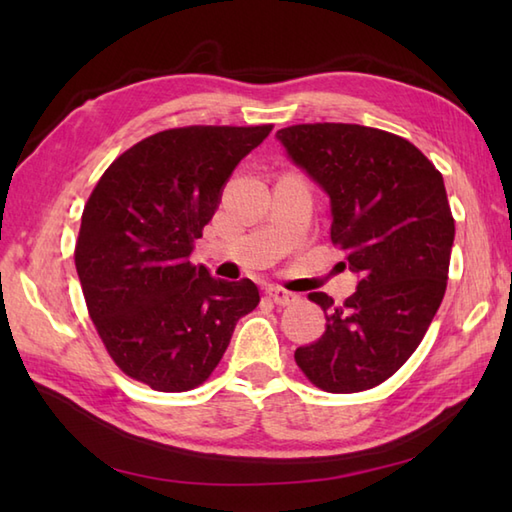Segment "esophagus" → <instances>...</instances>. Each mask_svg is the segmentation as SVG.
<instances>
[{
	"label": "esophagus",
	"mask_w": 512,
	"mask_h": 512,
	"mask_svg": "<svg viewBox=\"0 0 512 512\" xmlns=\"http://www.w3.org/2000/svg\"><path fill=\"white\" fill-rule=\"evenodd\" d=\"M266 297L270 301H275L277 306H292V303L299 301L297 295H292V292L284 290L281 286H266Z\"/></svg>",
	"instance_id": "1"
}]
</instances>
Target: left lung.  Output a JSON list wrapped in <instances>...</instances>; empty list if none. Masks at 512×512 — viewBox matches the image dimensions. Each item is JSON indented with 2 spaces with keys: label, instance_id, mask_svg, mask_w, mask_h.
Segmentation results:
<instances>
[{
  "label": "left lung",
  "instance_id": "obj_1",
  "mask_svg": "<svg viewBox=\"0 0 512 512\" xmlns=\"http://www.w3.org/2000/svg\"><path fill=\"white\" fill-rule=\"evenodd\" d=\"M277 138L330 195V239L361 275L341 306L310 292L328 323L295 361L330 394L372 389L416 352L447 290L455 220L442 173L407 138L374 127L306 123Z\"/></svg>",
  "mask_w": 512,
  "mask_h": 512
}]
</instances>
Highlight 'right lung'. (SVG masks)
Listing matches in <instances>:
<instances>
[{"instance_id":"obj_1","label":"right lung","mask_w":512,"mask_h":512,"mask_svg":"<svg viewBox=\"0 0 512 512\" xmlns=\"http://www.w3.org/2000/svg\"><path fill=\"white\" fill-rule=\"evenodd\" d=\"M273 125L165 129L123 151L83 209L74 264L107 354L156 391H189L222 361L244 314L259 303L250 279L193 266V242L224 182Z\"/></svg>"}]
</instances>
